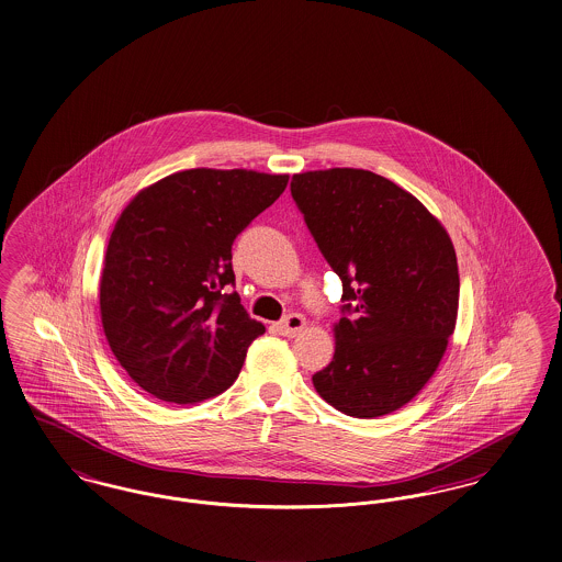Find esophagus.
I'll list each match as a JSON object with an SVG mask.
<instances>
[{
    "label": "esophagus",
    "instance_id": "esophagus-1",
    "mask_svg": "<svg viewBox=\"0 0 562 562\" xmlns=\"http://www.w3.org/2000/svg\"><path fill=\"white\" fill-rule=\"evenodd\" d=\"M304 327H306V318L297 315V313H292V315L283 318L281 323H277V331L285 338H295Z\"/></svg>",
    "mask_w": 562,
    "mask_h": 562
}]
</instances>
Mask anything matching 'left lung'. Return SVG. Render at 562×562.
<instances>
[{"instance_id":"1","label":"left lung","mask_w":562,"mask_h":562,"mask_svg":"<svg viewBox=\"0 0 562 562\" xmlns=\"http://www.w3.org/2000/svg\"><path fill=\"white\" fill-rule=\"evenodd\" d=\"M292 196L342 279L348 313L334 325L336 352L313 375L315 391L352 417L392 414L428 384L456 329L451 237L422 201L373 171L293 173Z\"/></svg>"}]
</instances>
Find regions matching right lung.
Masks as SVG:
<instances>
[{
  "label": "right lung",
  "mask_w": 562,
  "mask_h": 562,
  "mask_svg": "<svg viewBox=\"0 0 562 562\" xmlns=\"http://www.w3.org/2000/svg\"><path fill=\"white\" fill-rule=\"evenodd\" d=\"M288 173L176 171L134 196L100 277L106 342L148 394L193 405L226 391L265 325L237 293L231 247L285 191Z\"/></svg>",
  "instance_id": "add662e5"
}]
</instances>
